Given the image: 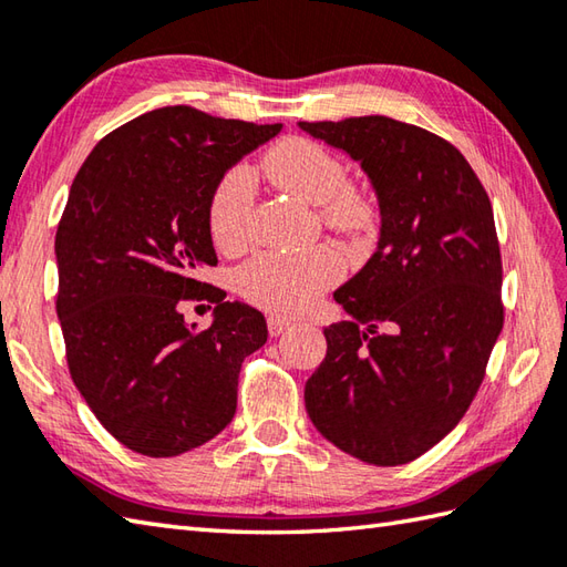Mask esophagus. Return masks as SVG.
<instances>
[{
  "label": "esophagus",
  "mask_w": 567,
  "mask_h": 567,
  "mask_svg": "<svg viewBox=\"0 0 567 567\" xmlns=\"http://www.w3.org/2000/svg\"><path fill=\"white\" fill-rule=\"evenodd\" d=\"M285 329H290V321L280 317H268V331L270 336H280Z\"/></svg>",
  "instance_id": "obj_1"
}]
</instances>
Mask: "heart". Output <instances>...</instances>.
<instances>
[{"label": "heart", "mask_w": 567, "mask_h": 567, "mask_svg": "<svg viewBox=\"0 0 567 567\" xmlns=\"http://www.w3.org/2000/svg\"><path fill=\"white\" fill-rule=\"evenodd\" d=\"M262 171L277 187L317 204L321 221L351 240L368 238L380 221L378 202L348 183V167L321 143L292 136L262 158ZM256 183L248 167L234 165L216 179L209 197V234L226 252L248 244ZM343 260L331 246L302 252H258L238 270V290L248 302L275 315H302L321 292L341 280Z\"/></svg>", "instance_id": "heart-1"}]
</instances>
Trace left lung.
I'll return each mask as SVG.
<instances>
[{"mask_svg":"<svg viewBox=\"0 0 567 567\" xmlns=\"http://www.w3.org/2000/svg\"><path fill=\"white\" fill-rule=\"evenodd\" d=\"M363 165L380 244L336 302L327 358L305 384L309 419L336 449L402 465L473 404L504 323L502 256L487 192L453 143L390 116L299 122Z\"/></svg>","mask_w":567,"mask_h":567,"instance_id":"left-lung-1","label":"left lung"}]
</instances>
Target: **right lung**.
<instances>
[{"label":"right lung","mask_w":567,"mask_h":567,"mask_svg":"<svg viewBox=\"0 0 567 567\" xmlns=\"http://www.w3.org/2000/svg\"><path fill=\"white\" fill-rule=\"evenodd\" d=\"M280 128L163 106L104 136L72 179L55 234L68 370L131 451L187 453L236 414L240 365L268 327L197 272L216 265V179ZM189 301L217 305L209 330L186 327Z\"/></svg>","instance_id":"obj_1"}]
</instances>
